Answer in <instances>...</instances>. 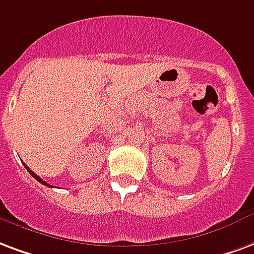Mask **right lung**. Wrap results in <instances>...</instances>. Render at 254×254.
Masks as SVG:
<instances>
[{
  "instance_id": "obj_1",
  "label": "right lung",
  "mask_w": 254,
  "mask_h": 254,
  "mask_svg": "<svg viewBox=\"0 0 254 254\" xmlns=\"http://www.w3.org/2000/svg\"><path fill=\"white\" fill-rule=\"evenodd\" d=\"M24 167H25V168H27V171H28V172H29V174H31L32 176H33V178H35V179L37 180V182H40L41 185H44V186H48V187H54V186H51V185H48V183H46V182H44V180L41 179L40 176H37V175L35 174V172H33V171H32L31 168H29V167H28L27 164H24Z\"/></svg>"
}]
</instances>
